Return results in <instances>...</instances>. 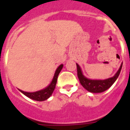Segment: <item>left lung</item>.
<instances>
[{"label":"left lung","instance_id":"obj_1","mask_svg":"<svg viewBox=\"0 0 130 130\" xmlns=\"http://www.w3.org/2000/svg\"><path fill=\"white\" fill-rule=\"evenodd\" d=\"M122 66H123V63L121 64L119 70H118L117 72L113 77L104 79V80H93V79L86 78L82 73L80 66L78 64H76L77 76H78L79 82L82 85V86L85 89H86L88 91L94 93H102L107 89H109V88L113 84V83L116 81V79L120 73Z\"/></svg>","mask_w":130,"mask_h":130}]
</instances>
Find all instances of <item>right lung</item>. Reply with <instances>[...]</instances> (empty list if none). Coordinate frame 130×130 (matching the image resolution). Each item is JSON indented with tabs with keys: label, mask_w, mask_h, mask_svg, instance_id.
I'll return each instance as SVG.
<instances>
[{
	"label": "right lung",
	"mask_w": 130,
	"mask_h": 130,
	"mask_svg": "<svg viewBox=\"0 0 130 130\" xmlns=\"http://www.w3.org/2000/svg\"><path fill=\"white\" fill-rule=\"evenodd\" d=\"M63 65L61 64L59 65V67L57 68L56 72L54 74V78L52 79V82H51V84L48 85L47 87H46L45 88H44L42 90H38L36 92H33V93H28V92H24L23 90H19V91H21V93H23L24 95L27 96L28 98H30L32 100L36 101H44L46 100H47L48 98H50V96L52 95V93L54 92V89L56 88V85L57 79H58V74L60 72V71L62 69Z\"/></svg>",
	"instance_id": "obj_1"
}]
</instances>
